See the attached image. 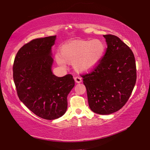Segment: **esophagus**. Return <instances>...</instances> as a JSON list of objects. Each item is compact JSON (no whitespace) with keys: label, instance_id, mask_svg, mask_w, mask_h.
<instances>
[{"label":"esophagus","instance_id":"esophagus-1","mask_svg":"<svg viewBox=\"0 0 150 150\" xmlns=\"http://www.w3.org/2000/svg\"><path fill=\"white\" fill-rule=\"evenodd\" d=\"M74 81L76 83H81L82 82V79L79 76H76V77L74 78Z\"/></svg>","mask_w":150,"mask_h":150}]
</instances>
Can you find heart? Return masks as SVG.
Instances as JSON below:
<instances>
[{"label":"heart","instance_id":"obj_1","mask_svg":"<svg viewBox=\"0 0 150 150\" xmlns=\"http://www.w3.org/2000/svg\"><path fill=\"white\" fill-rule=\"evenodd\" d=\"M106 44L99 39L92 40H74L66 43L60 48V54L56 55L59 65L73 64L78 71H87L95 67L103 58Z\"/></svg>","mask_w":150,"mask_h":150}]
</instances>
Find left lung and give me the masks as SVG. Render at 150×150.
I'll return each instance as SVG.
<instances>
[{
	"label": "left lung",
	"mask_w": 150,
	"mask_h": 150,
	"mask_svg": "<svg viewBox=\"0 0 150 150\" xmlns=\"http://www.w3.org/2000/svg\"><path fill=\"white\" fill-rule=\"evenodd\" d=\"M103 36L107 44L105 54L92 72L82 77L91 110L109 115L128 100L136 83L137 70L131 49L117 36Z\"/></svg>",
	"instance_id": "8db88e82"
}]
</instances>
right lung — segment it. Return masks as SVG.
I'll return each instance as SVG.
<instances>
[{
  "label": "right lung",
  "mask_w": 150,
  "mask_h": 150,
  "mask_svg": "<svg viewBox=\"0 0 150 150\" xmlns=\"http://www.w3.org/2000/svg\"><path fill=\"white\" fill-rule=\"evenodd\" d=\"M56 35L38 38L24 45L14 59L13 76L20 101L36 115L52 120L67 108V96L75 83L71 74H53L52 46Z\"/></svg>",
  "instance_id": "1"
}]
</instances>
